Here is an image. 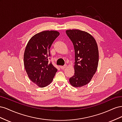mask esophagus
Instances as JSON below:
<instances>
[{"label":"esophagus","instance_id":"obj_1","mask_svg":"<svg viewBox=\"0 0 122 122\" xmlns=\"http://www.w3.org/2000/svg\"><path fill=\"white\" fill-rule=\"evenodd\" d=\"M66 67H67V65H64V66H60V68L61 69H65L66 68Z\"/></svg>","mask_w":122,"mask_h":122}]
</instances>
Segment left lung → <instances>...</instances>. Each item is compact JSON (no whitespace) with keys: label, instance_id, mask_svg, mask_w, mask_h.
Masks as SVG:
<instances>
[{"label":"left lung","instance_id":"left-lung-1","mask_svg":"<svg viewBox=\"0 0 122 122\" xmlns=\"http://www.w3.org/2000/svg\"><path fill=\"white\" fill-rule=\"evenodd\" d=\"M66 34L73 44L75 51V73L69 79L74 87L89 83L97 71L99 52L96 40L88 33L78 29H69Z\"/></svg>","mask_w":122,"mask_h":122}]
</instances>
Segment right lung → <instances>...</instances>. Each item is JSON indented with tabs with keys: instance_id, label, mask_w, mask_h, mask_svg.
<instances>
[{
	"instance_id": "right-lung-1",
	"label": "right lung",
	"mask_w": 122,
	"mask_h": 122,
	"mask_svg": "<svg viewBox=\"0 0 122 122\" xmlns=\"http://www.w3.org/2000/svg\"><path fill=\"white\" fill-rule=\"evenodd\" d=\"M60 35L57 31H43L29 40L24 54V65L29 78L38 86L43 87L49 84L57 69L49 62L50 48ZM50 59V58H49Z\"/></svg>"
}]
</instances>
